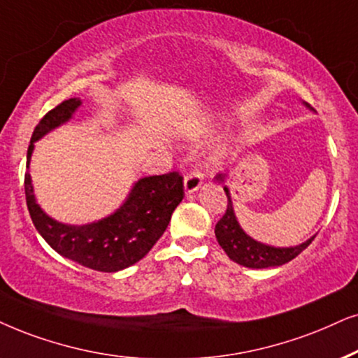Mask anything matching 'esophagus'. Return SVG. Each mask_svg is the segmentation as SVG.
<instances>
[{"instance_id": "1", "label": "esophagus", "mask_w": 358, "mask_h": 358, "mask_svg": "<svg viewBox=\"0 0 358 358\" xmlns=\"http://www.w3.org/2000/svg\"><path fill=\"white\" fill-rule=\"evenodd\" d=\"M201 183H203L201 173H198V171H192V173L185 176V193L187 194L194 193L201 187Z\"/></svg>"}]
</instances>
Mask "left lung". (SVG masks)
Instances as JSON below:
<instances>
[{"label": "left lung", "instance_id": "obj_1", "mask_svg": "<svg viewBox=\"0 0 358 358\" xmlns=\"http://www.w3.org/2000/svg\"><path fill=\"white\" fill-rule=\"evenodd\" d=\"M306 107H309L312 110L309 103H306ZM216 180L223 183L224 175L218 173L216 175ZM223 189L226 196H228V206H226L223 218L216 223L215 234H216V239H218L220 246L223 248L229 259H233L234 262H238V264L244 266V268L266 269V268H275V266L286 264V262L292 261L296 256H299L301 252L312 243V239H314V236H312L310 239H307L306 243L299 244V246H291V248H274V246H269V244L256 241V239L248 236V234L244 233V229L239 226L236 215H234V208H233L229 189L226 185L223 187Z\"/></svg>", "mask_w": 358, "mask_h": 358}]
</instances>
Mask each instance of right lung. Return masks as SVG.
<instances>
[{
    "label": "right lung",
    "mask_w": 358,
    "mask_h": 358,
    "mask_svg": "<svg viewBox=\"0 0 358 358\" xmlns=\"http://www.w3.org/2000/svg\"><path fill=\"white\" fill-rule=\"evenodd\" d=\"M80 99L64 101L49 110L36 125L28 148L29 169L34 143L71 120ZM24 193L31 220L54 251L84 268L117 273L142 259L165 233L171 213L183 200V176L176 171L140 178L119 210L89 224H64L52 220L36 203L29 171L24 175Z\"/></svg>",
    "instance_id": "1"
}]
</instances>
